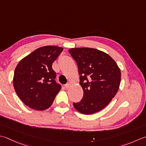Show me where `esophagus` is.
Masks as SVG:
<instances>
[{
  "instance_id": "obj_1",
  "label": "esophagus",
  "mask_w": 146,
  "mask_h": 146,
  "mask_svg": "<svg viewBox=\"0 0 146 146\" xmlns=\"http://www.w3.org/2000/svg\"><path fill=\"white\" fill-rule=\"evenodd\" d=\"M70 84H66L64 85V88H66V89H68V88L70 87Z\"/></svg>"
}]
</instances>
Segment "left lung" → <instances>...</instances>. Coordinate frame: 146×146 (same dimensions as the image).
<instances>
[{
  "mask_svg": "<svg viewBox=\"0 0 146 146\" xmlns=\"http://www.w3.org/2000/svg\"><path fill=\"white\" fill-rule=\"evenodd\" d=\"M69 52L76 62L84 96L73 106L90 115L110 103L118 92L121 72L116 62L104 52L92 48H73Z\"/></svg>",
  "mask_w": 146,
  "mask_h": 146,
  "instance_id": "1",
  "label": "left lung"
}]
</instances>
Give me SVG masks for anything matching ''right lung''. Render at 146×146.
Instances as JSON below:
<instances>
[{
	"instance_id": "obj_1",
	"label": "right lung",
	"mask_w": 146,
	"mask_h": 146,
	"mask_svg": "<svg viewBox=\"0 0 146 146\" xmlns=\"http://www.w3.org/2000/svg\"><path fill=\"white\" fill-rule=\"evenodd\" d=\"M63 48L44 46L19 61L14 70L13 85L17 95L28 106L45 110L52 105L61 85L57 84L52 68Z\"/></svg>"
}]
</instances>
